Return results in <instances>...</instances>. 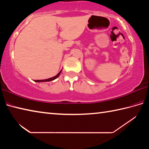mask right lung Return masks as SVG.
<instances>
[{
  "mask_svg": "<svg viewBox=\"0 0 149 149\" xmlns=\"http://www.w3.org/2000/svg\"><path fill=\"white\" fill-rule=\"evenodd\" d=\"M61 72H62V70L61 71H60L58 74L56 75H55V76H54V77H51V78H49V79H42V80H35V82H45V81H52V80H54V79H56L57 77H58V76L60 75V74H61Z\"/></svg>",
  "mask_w": 149,
  "mask_h": 149,
  "instance_id": "1",
  "label": "right lung"
}]
</instances>
